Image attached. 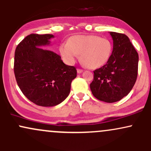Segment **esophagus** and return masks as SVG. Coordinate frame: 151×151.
Instances as JSON below:
<instances>
[{
	"mask_svg": "<svg viewBox=\"0 0 151 151\" xmlns=\"http://www.w3.org/2000/svg\"><path fill=\"white\" fill-rule=\"evenodd\" d=\"M77 73H81V72H83V70H81V69H77Z\"/></svg>",
	"mask_w": 151,
	"mask_h": 151,
	"instance_id": "34e87169",
	"label": "esophagus"
}]
</instances>
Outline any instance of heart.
Instances as JSON below:
<instances>
[{
  "label": "heart",
  "mask_w": 151,
  "mask_h": 151,
  "mask_svg": "<svg viewBox=\"0 0 151 151\" xmlns=\"http://www.w3.org/2000/svg\"><path fill=\"white\" fill-rule=\"evenodd\" d=\"M112 45L106 38L96 35H74L68 42L60 46V53L66 63L72 65L79 54L80 60L86 67L96 69L104 65L111 58Z\"/></svg>",
  "instance_id": "1"
}]
</instances>
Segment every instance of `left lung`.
<instances>
[{"instance_id":"8db88e82","label":"left lung","mask_w":151,"mask_h":151,"mask_svg":"<svg viewBox=\"0 0 151 151\" xmlns=\"http://www.w3.org/2000/svg\"><path fill=\"white\" fill-rule=\"evenodd\" d=\"M113 51L106 64L93 71L90 84L92 94L100 101L113 103L127 96L136 83L138 55L126 35L109 32Z\"/></svg>"}]
</instances>
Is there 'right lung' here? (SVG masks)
<instances>
[{
  "mask_svg": "<svg viewBox=\"0 0 151 151\" xmlns=\"http://www.w3.org/2000/svg\"><path fill=\"white\" fill-rule=\"evenodd\" d=\"M52 37L50 34H30L15 52L17 84L26 97L41 106H54L63 101L77 77L75 67L65 65L58 54L40 47L49 45Z\"/></svg>",
  "mask_w": 151,
  "mask_h": 151,
  "instance_id": "obj_1",
  "label": "right lung"
}]
</instances>
